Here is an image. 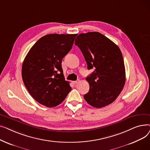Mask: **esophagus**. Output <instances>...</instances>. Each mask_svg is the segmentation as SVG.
Segmentation results:
<instances>
[{"instance_id":"esophagus-1","label":"esophagus","mask_w":150,"mask_h":150,"mask_svg":"<svg viewBox=\"0 0 150 150\" xmlns=\"http://www.w3.org/2000/svg\"><path fill=\"white\" fill-rule=\"evenodd\" d=\"M79 82H80V80H77V81H74L73 83H74V84L75 85H76L77 84L79 83Z\"/></svg>"}]
</instances>
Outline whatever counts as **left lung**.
Wrapping results in <instances>:
<instances>
[{
    "instance_id": "1",
    "label": "left lung",
    "mask_w": 150,
    "mask_h": 150,
    "mask_svg": "<svg viewBox=\"0 0 150 150\" xmlns=\"http://www.w3.org/2000/svg\"><path fill=\"white\" fill-rule=\"evenodd\" d=\"M75 44L83 53L88 69H94L86 77L90 88L84 96L85 100L96 108L112 103L122 92L126 80L124 61L119 47L96 31L80 34Z\"/></svg>"
}]
</instances>
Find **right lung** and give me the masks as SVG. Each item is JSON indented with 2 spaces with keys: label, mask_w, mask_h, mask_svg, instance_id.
I'll use <instances>...</instances> for the list:
<instances>
[{
  "label": "right lung",
  "mask_w": 150,
  "mask_h": 150,
  "mask_svg": "<svg viewBox=\"0 0 150 150\" xmlns=\"http://www.w3.org/2000/svg\"><path fill=\"white\" fill-rule=\"evenodd\" d=\"M77 34H49L29 50L22 67V80L38 103L49 108L61 104L72 88L65 80L62 59L72 47Z\"/></svg>",
  "instance_id": "1"
}]
</instances>
